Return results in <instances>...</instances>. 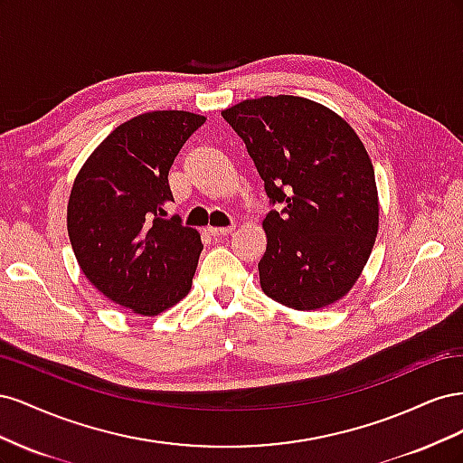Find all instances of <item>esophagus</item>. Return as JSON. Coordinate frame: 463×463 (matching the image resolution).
I'll list each match as a JSON object with an SVG mask.
<instances>
[{"mask_svg": "<svg viewBox=\"0 0 463 463\" xmlns=\"http://www.w3.org/2000/svg\"><path fill=\"white\" fill-rule=\"evenodd\" d=\"M235 230V226H226V228H218V226H210L208 228V233L214 235V237H220V235H228Z\"/></svg>", "mask_w": 463, "mask_h": 463, "instance_id": "esophagus-1", "label": "esophagus"}]
</instances>
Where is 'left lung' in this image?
<instances>
[{
  "instance_id": "8db88e82",
  "label": "left lung",
  "mask_w": 463,
  "mask_h": 463,
  "mask_svg": "<svg viewBox=\"0 0 463 463\" xmlns=\"http://www.w3.org/2000/svg\"><path fill=\"white\" fill-rule=\"evenodd\" d=\"M243 138L272 204L262 228L260 288L289 309L342 299L378 232L374 170L361 138L330 108L301 96H262L222 111Z\"/></svg>"
}]
</instances>
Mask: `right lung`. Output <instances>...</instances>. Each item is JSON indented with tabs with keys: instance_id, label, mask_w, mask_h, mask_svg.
<instances>
[{
	"instance_id": "add662e5",
	"label": "right lung",
	"mask_w": 463,
	"mask_h": 463,
	"mask_svg": "<svg viewBox=\"0 0 463 463\" xmlns=\"http://www.w3.org/2000/svg\"><path fill=\"white\" fill-rule=\"evenodd\" d=\"M206 121L184 109L148 111L121 123L79 170L67 232L82 274L104 296L154 317L184 299L203 250L197 230L165 216L167 174Z\"/></svg>"
}]
</instances>
